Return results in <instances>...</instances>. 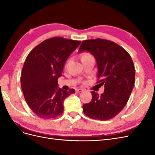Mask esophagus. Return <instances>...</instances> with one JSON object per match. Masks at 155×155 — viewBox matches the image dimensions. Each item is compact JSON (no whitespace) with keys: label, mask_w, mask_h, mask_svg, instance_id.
<instances>
[{"label":"esophagus","mask_w":155,"mask_h":155,"mask_svg":"<svg viewBox=\"0 0 155 155\" xmlns=\"http://www.w3.org/2000/svg\"><path fill=\"white\" fill-rule=\"evenodd\" d=\"M83 91V89H82V88H77L76 90V92H81Z\"/></svg>","instance_id":"esophagus-1"}]
</instances>
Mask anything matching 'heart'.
Wrapping results in <instances>:
<instances>
[{
  "label": "heart",
  "mask_w": 155,
  "mask_h": 155,
  "mask_svg": "<svg viewBox=\"0 0 155 155\" xmlns=\"http://www.w3.org/2000/svg\"><path fill=\"white\" fill-rule=\"evenodd\" d=\"M90 55L89 54H84L83 55V57H85V56H87V55Z\"/></svg>",
  "instance_id": "b5f03b06"
}]
</instances>
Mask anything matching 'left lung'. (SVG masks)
Listing matches in <instances>:
<instances>
[{"label": "left lung", "instance_id": "8db88e82", "mask_svg": "<svg viewBox=\"0 0 155 155\" xmlns=\"http://www.w3.org/2000/svg\"><path fill=\"white\" fill-rule=\"evenodd\" d=\"M88 51L94 56L98 68L97 82L104 85L101 95L92 91V100L83 104L89 118L108 120L121 111L132 92L135 80L134 65L130 55L113 41L103 39L83 41L79 51Z\"/></svg>", "mask_w": 155, "mask_h": 155}]
</instances>
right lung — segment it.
I'll list each match as a JSON object with an SVG mask.
<instances>
[{"mask_svg": "<svg viewBox=\"0 0 155 155\" xmlns=\"http://www.w3.org/2000/svg\"><path fill=\"white\" fill-rule=\"evenodd\" d=\"M80 41L54 37L33 49L23 65L21 85L26 104L41 118H54L63 112L65 98L75 93L58 88L64 64Z\"/></svg>", "mask_w": 155, "mask_h": 155, "instance_id": "obj_1", "label": "right lung"}]
</instances>
